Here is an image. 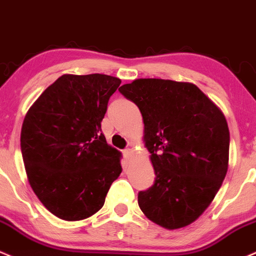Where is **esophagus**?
I'll list each match as a JSON object with an SVG mask.
<instances>
[{
  "mask_svg": "<svg viewBox=\"0 0 256 256\" xmlns=\"http://www.w3.org/2000/svg\"><path fill=\"white\" fill-rule=\"evenodd\" d=\"M133 153H134V151L132 148H126L124 151H123V154H124V158L127 159V160H129V159L132 158Z\"/></svg>",
  "mask_w": 256,
  "mask_h": 256,
  "instance_id": "34e87169",
  "label": "esophagus"
}]
</instances>
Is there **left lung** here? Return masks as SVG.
I'll list each match as a JSON object with an SVG mask.
<instances>
[{
    "instance_id": "1",
    "label": "left lung",
    "mask_w": 256,
    "mask_h": 256,
    "mask_svg": "<svg viewBox=\"0 0 256 256\" xmlns=\"http://www.w3.org/2000/svg\"><path fill=\"white\" fill-rule=\"evenodd\" d=\"M118 91L139 108L156 180L139 192L141 211L165 229L196 220L218 193L229 163L230 133L219 108L190 82L138 79Z\"/></svg>"
}]
</instances>
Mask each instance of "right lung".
<instances>
[{"instance_id": "1", "label": "right lung", "mask_w": 256, "mask_h": 256, "mask_svg": "<svg viewBox=\"0 0 256 256\" xmlns=\"http://www.w3.org/2000/svg\"><path fill=\"white\" fill-rule=\"evenodd\" d=\"M121 84L105 74H64L39 96L21 128V153L40 202L63 220H81L104 205L122 172L121 152L100 122Z\"/></svg>"}]
</instances>
